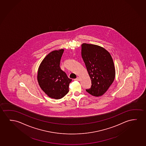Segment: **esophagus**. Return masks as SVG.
<instances>
[{
	"instance_id": "esophagus-1",
	"label": "esophagus",
	"mask_w": 146,
	"mask_h": 146,
	"mask_svg": "<svg viewBox=\"0 0 146 146\" xmlns=\"http://www.w3.org/2000/svg\"><path fill=\"white\" fill-rule=\"evenodd\" d=\"M74 80H79V78L78 77H77L76 78H74Z\"/></svg>"
}]
</instances>
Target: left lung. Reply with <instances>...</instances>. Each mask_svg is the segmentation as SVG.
Here are the masks:
<instances>
[{"label": "left lung", "instance_id": "left-lung-1", "mask_svg": "<svg viewBox=\"0 0 146 146\" xmlns=\"http://www.w3.org/2000/svg\"><path fill=\"white\" fill-rule=\"evenodd\" d=\"M82 57L90 77L92 86L87 92L95 97L102 96L112 84L115 68L111 54L98 45L83 43Z\"/></svg>", "mask_w": 146, "mask_h": 146}]
</instances>
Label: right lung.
<instances>
[{
	"label": "right lung",
	"mask_w": 146,
	"mask_h": 146,
	"mask_svg": "<svg viewBox=\"0 0 146 146\" xmlns=\"http://www.w3.org/2000/svg\"><path fill=\"white\" fill-rule=\"evenodd\" d=\"M63 49L54 50L45 56L38 70L37 80L39 86L50 98L60 99L68 94L72 80L61 70L60 63Z\"/></svg>",
	"instance_id": "right-lung-1"
}]
</instances>
